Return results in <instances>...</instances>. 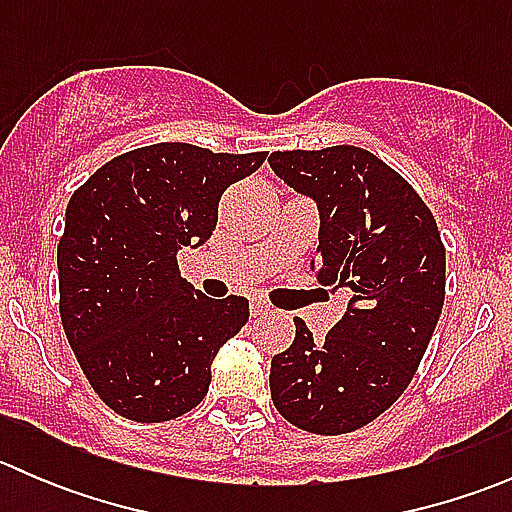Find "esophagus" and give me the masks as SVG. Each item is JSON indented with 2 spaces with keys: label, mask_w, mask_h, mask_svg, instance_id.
<instances>
[{
  "label": "esophagus",
  "mask_w": 512,
  "mask_h": 512,
  "mask_svg": "<svg viewBox=\"0 0 512 512\" xmlns=\"http://www.w3.org/2000/svg\"><path fill=\"white\" fill-rule=\"evenodd\" d=\"M252 317H265V314H270L272 312V307L267 302H262V299H255V302H252Z\"/></svg>",
  "instance_id": "34e87169"
}]
</instances>
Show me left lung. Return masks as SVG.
Wrapping results in <instances>:
<instances>
[{
	"label": "left lung",
	"mask_w": 512,
	"mask_h": 512,
	"mask_svg": "<svg viewBox=\"0 0 512 512\" xmlns=\"http://www.w3.org/2000/svg\"><path fill=\"white\" fill-rule=\"evenodd\" d=\"M267 163L317 203L312 270L349 294L324 339L294 319L292 347L272 356V401L302 431H356L414 379L446 297V250L416 190L364 148L277 151Z\"/></svg>",
	"instance_id": "obj_1"
}]
</instances>
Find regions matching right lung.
Returning a JSON list of instances; mask_svg holds the SVG:
<instances>
[{
  "instance_id": "right-lung-1",
  "label": "right lung",
  "mask_w": 512,
  "mask_h": 512,
  "mask_svg": "<svg viewBox=\"0 0 512 512\" xmlns=\"http://www.w3.org/2000/svg\"><path fill=\"white\" fill-rule=\"evenodd\" d=\"M265 158L156 143L108 160L71 195L56 250L61 324L116 414L170 421L208 394L210 364L250 302L198 292L180 277L178 250L210 240L220 195Z\"/></svg>"
}]
</instances>
